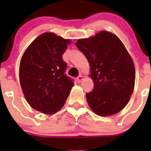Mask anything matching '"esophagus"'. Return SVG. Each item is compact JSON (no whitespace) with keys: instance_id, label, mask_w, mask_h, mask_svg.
Segmentation results:
<instances>
[{"instance_id":"1","label":"esophagus","mask_w":151,"mask_h":151,"mask_svg":"<svg viewBox=\"0 0 151 151\" xmlns=\"http://www.w3.org/2000/svg\"><path fill=\"white\" fill-rule=\"evenodd\" d=\"M83 80V77L82 75H80L78 77H77V81H78V83H81Z\"/></svg>"}]
</instances>
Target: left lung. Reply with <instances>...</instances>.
Here are the masks:
<instances>
[{
    "mask_svg": "<svg viewBox=\"0 0 151 151\" xmlns=\"http://www.w3.org/2000/svg\"><path fill=\"white\" fill-rule=\"evenodd\" d=\"M91 67L94 83L86 94L90 108L101 117L121 111L129 102L135 84V68L132 57L119 38L101 30L95 36L76 42Z\"/></svg>",
    "mask_w": 151,
    "mask_h": 151,
    "instance_id": "obj_1",
    "label": "left lung"
}]
</instances>
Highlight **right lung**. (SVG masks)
I'll return each mask as SVG.
<instances>
[{"label": "right lung", "instance_id": "add662e5", "mask_svg": "<svg viewBox=\"0 0 151 151\" xmlns=\"http://www.w3.org/2000/svg\"><path fill=\"white\" fill-rule=\"evenodd\" d=\"M70 39L44 33L27 47L19 63V83L27 102L46 115L60 110L74 86L64 74L63 53Z\"/></svg>", "mask_w": 151, "mask_h": 151}]
</instances>
